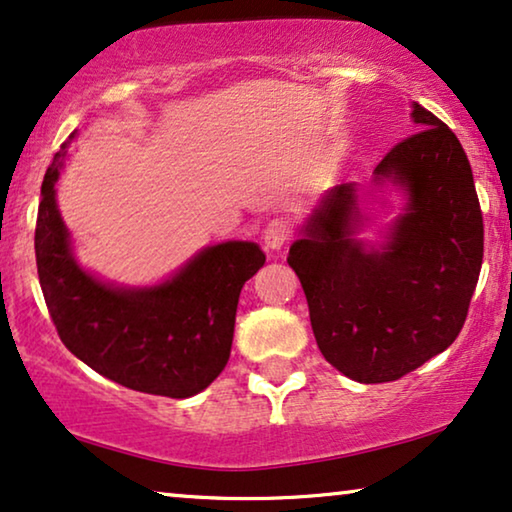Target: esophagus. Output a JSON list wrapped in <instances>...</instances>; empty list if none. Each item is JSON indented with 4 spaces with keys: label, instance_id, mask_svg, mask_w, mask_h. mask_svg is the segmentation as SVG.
Returning a JSON list of instances; mask_svg holds the SVG:
<instances>
[{
    "label": "esophagus",
    "instance_id": "1",
    "mask_svg": "<svg viewBox=\"0 0 512 512\" xmlns=\"http://www.w3.org/2000/svg\"><path fill=\"white\" fill-rule=\"evenodd\" d=\"M290 236H292L290 220L273 218V220H269V225L264 227L262 239H264L266 250H280L287 241H290Z\"/></svg>",
    "mask_w": 512,
    "mask_h": 512
}]
</instances>
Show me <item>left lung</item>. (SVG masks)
Segmentation results:
<instances>
[{"instance_id": "obj_1", "label": "left lung", "mask_w": 512, "mask_h": 512, "mask_svg": "<svg viewBox=\"0 0 512 512\" xmlns=\"http://www.w3.org/2000/svg\"><path fill=\"white\" fill-rule=\"evenodd\" d=\"M415 134L376 167L408 194L383 246L355 239V183L331 190L287 264L304 287L315 341L357 383H390L443 352L464 327L482 266V211L455 132L413 104Z\"/></svg>"}]
</instances>
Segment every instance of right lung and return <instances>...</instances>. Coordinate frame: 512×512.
Here are the masks:
<instances>
[{
    "instance_id": "add662e5",
    "label": "right lung",
    "mask_w": 512,
    "mask_h": 512,
    "mask_svg": "<svg viewBox=\"0 0 512 512\" xmlns=\"http://www.w3.org/2000/svg\"><path fill=\"white\" fill-rule=\"evenodd\" d=\"M64 155L67 143L43 176L34 232L41 292L62 343L129 390L171 399L206 390L232 352L241 287L266 255L257 243L227 241L201 250L162 285H106L71 255L55 201Z\"/></svg>"
}]
</instances>
